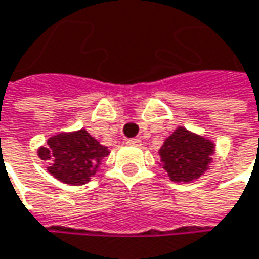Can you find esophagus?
<instances>
[{"label":"esophagus","mask_w":259,"mask_h":259,"mask_svg":"<svg viewBox=\"0 0 259 259\" xmlns=\"http://www.w3.org/2000/svg\"><path fill=\"white\" fill-rule=\"evenodd\" d=\"M127 145H132V146H141L142 145V141L138 139V138H133V139H127Z\"/></svg>","instance_id":"esophagus-1"}]
</instances>
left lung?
Here are the masks:
<instances>
[{
  "instance_id": "1",
  "label": "left lung",
  "mask_w": 259,
  "mask_h": 259,
  "mask_svg": "<svg viewBox=\"0 0 259 259\" xmlns=\"http://www.w3.org/2000/svg\"><path fill=\"white\" fill-rule=\"evenodd\" d=\"M214 151L215 145L209 139L185 127H177L164 141L158 154L170 180L190 183L208 170Z\"/></svg>"
}]
</instances>
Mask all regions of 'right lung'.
<instances>
[{
	"mask_svg": "<svg viewBox=\"0 0 259 259\" xmlns=\"http://www.w3.org/2000/svg\"><path fill=\"white\" fill-rule=\"evenodd\" d=\"M108 154L107 146L99 144L84 129L51 136L47 146L38 149L39 158L48 161V173L71 186L88 183Z\"/></svg>",
	"mask_w": 259,
	"mask_h": 259,
	"instance_id": "add662e5",
	"label": "right lung"
}]
</instances>
